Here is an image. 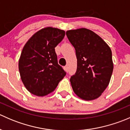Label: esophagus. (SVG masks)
Returning <instances> with one entry per match:
<instances>
[{"instance_id":"obj_1","label":"esophagus","mask_w":130,"mask_h":130,"mask_svg":"<svg viewBox=\"0 0 130 130\" xmlns=\"http://www.w3.org/2000/svg\"><path fill=\"white\" fill-rule=\"evenodd\" d=\"M64 69H65V70L67 72H69V66H68V65H66V66L64 67Z\"/></svg>"}]
</instances>
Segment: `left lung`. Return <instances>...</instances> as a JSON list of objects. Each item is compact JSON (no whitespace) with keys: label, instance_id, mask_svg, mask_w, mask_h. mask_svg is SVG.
Returning <instances> with one entry per match:
<instances>
[{"label":"left lung","instance_id":"1","mask_svg":"<svg viewBox=\"0 0 130 130\" xmlns=\"http://www.w3.org/2000/svg\"><path fill=\"white\" fill-rule=\"evenodd\" d=\"M66 35L77 59V71L70 79L73 92L84 100L97 99L107 87L112 75L111 48L88 29L69 30Z\"/></svg>","mask_w":130,"mask_h":130}]
</instances>
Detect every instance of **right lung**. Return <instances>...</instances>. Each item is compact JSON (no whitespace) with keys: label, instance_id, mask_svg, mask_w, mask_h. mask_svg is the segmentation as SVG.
Segmentation results:
<instances>
[{"label":"right lung","instance_id":"1","mask_svg":"<svg viewBox=\"0 0 130 130\" xmlns=\"http://www.w3.org/2000/svg\"><path fill=\"white\" fill-rule=\"evenodd\" d=\"M65 35L63 30L47 27L34 34L24 45L19 70L25 87L31 94L44 96L52 92L66 75L58 64L55 50Z\"/></svg>","mask_w":130,"mask_h":130}]
</instances>
